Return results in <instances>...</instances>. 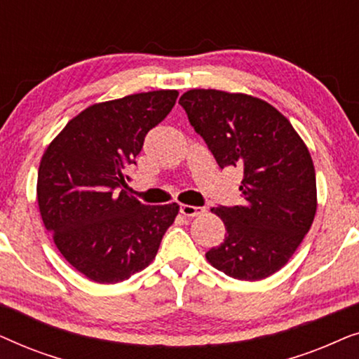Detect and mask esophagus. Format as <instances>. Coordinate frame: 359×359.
Returning <instances> with one entry per match:
<instances>
[{"label":"esophagus","mask_w":359,"mask_h":359,"mask_svg":"<svg viewBox=\"0 0 359 359\" xmlns=\"http://www.w3.org/2000/svg\"><path fill=\"white\" fill-rule=\"evenodd\" d=\"M180 212L184 215V217H196V215H201L204 212V208H198V205H188V204H181L180 205Z\"/></svg>","instance_id":"1"}]
</instances>
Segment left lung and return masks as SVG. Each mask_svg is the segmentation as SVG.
Listing matches in <instances>:
<instances>
[{"instance_id":"8db88e82","label":"left lung","mask_w":359,"mask_h":359,"mask_svg":"<svg viewBox=\"0 0 359 359\" xmlns=\"http://www.w3.org/2000/svg\"><path fill=\"white\" fill-rule=\"evenodd\" d=\"M180 104L220 168L243 171V204L212 209L227 235L205 258L242 281L271 276L289 262L316 217V170L306 144L281 112L258 97L191 90Z\"/></svg>"}]
</instances>
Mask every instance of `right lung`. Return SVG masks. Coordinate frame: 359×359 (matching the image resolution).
<instances>
[{
    "label": "right lung",
    "instance_id": "right-lung-1",
    "mask_svg": "<svg viewBox=\"0 0 359 359\" xmlns=\"http://www.w3.org/2000/svg\"><path fill=\"white\" fill-rule=\"evenodd\" d=\"M178 91L160 90L93 104L68 122L41 160L37 203L63 258L100 284L145 269L180 205L130 198L126 170L145 135L173 109Z\"/></svg>",
    "mask_w": 359,
    "mask_h": 359
}]
</instances>
